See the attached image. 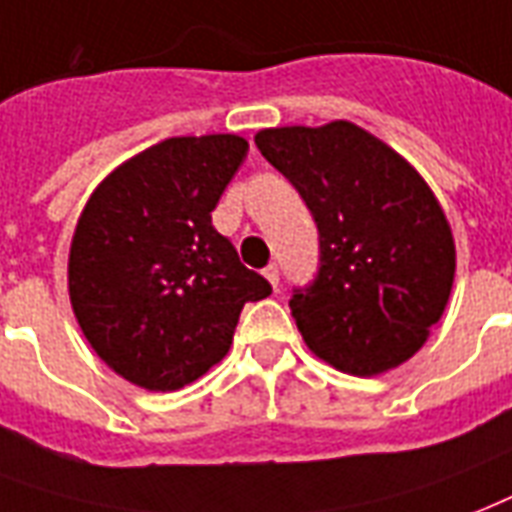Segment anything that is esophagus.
I'll return each instance as SVG.
<instances>
[{
  "label": "esophagus",
  "instance_id": "esophagus-1",
  "mask_svg": "<svg viewBox=\"0 0 512 512\" xmlns=\"http://www.w3.org/2000/svg\"><path fill=\"white\" fill-rule=\"evenodd\" d=\"M263 276H265V279H268V282L273 284V287H279V265H276V263L268 265V268H265V271H263Z\"/></svg>",
  "mask_w": 512,
  "mask_h": 512
}]
</instances>
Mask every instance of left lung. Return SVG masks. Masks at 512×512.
<instances>
[{
  "label": "left lung",
  "instance_id": "1",
  "mask_svg": "<svg viewBox=\"0 0 512 512\" xmlns=\"http://www.w3.org/2000/svg\"><path fill=\"white\" fill-rule=\"evenodd\" d=\"M255 144L317 222V273L290 298L308 349L354 376L397 368L454 284V239L427 182L346 120L268 128Z\"/></svg>",
  "mask_w": 512,
  "mask_h": 512
}]
</instances>
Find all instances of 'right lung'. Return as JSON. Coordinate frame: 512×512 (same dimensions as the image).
Here are the masks:
<instances>
[{"label":"right lung","mask_w":512,"mask_h":512,"mask_svg":"<svg viewBox=\"0 0 512 512\" xmlns=\"http://www.w3.org/2000/svg\"><path fill=\"white\" fill-rule=\"evenodd\" d=\"M249 144L177 136L112 171L69 252L74 317L101 360L136 386L174 392L228 354L244 303L271 295L212 225Z\"/></svg>","instance_id":"right-lung-1"}]
</instances>
